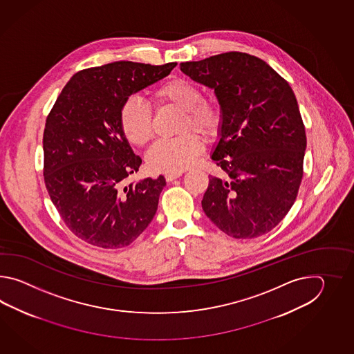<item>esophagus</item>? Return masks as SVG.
Masks as SVG:
<instances>
[{
    "instance_id": "1",
    "label": "esophagus",
    "mask_w": 354,
    "mask_h": 354,
    "mask_svg": "<svg viewBox=\"0 0 354 354\" xmlns=\"http://www.w3.org/2000/svg\"><path fill=\"white\" fill-rule=\"evenodd\" d=\"M182 174H166V180L167 182H172V180H177L178 177H180Z\"/></svg>"
}]
</instances>
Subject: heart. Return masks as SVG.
Returning a JSON list of instances; mask_svg holds the SVG:
<instances>
[{
  "label": "heart",
  "instance_id": "obj_1",
  "mask_svg": "<svg viewBox=\"0 0 354 354\" xmlns=\"http://www.w3.org/2000/svg\"><path fill=\"white\" fill-rule=\"evenodd\" d=\"M151 104L157 109L174 106L182 110L180 133L192 129L205 138H212L223 124V111L218 101L203 97L200 87L185 78H172L162 83L153 91ZM119 124L127 140L134 145H144L153 136V111L136 96H130L122 102ZM201 153L200 138L187 133L153 144L145 162L153 172L180 174L194 166Z\"/></svg>",
  "mask_w": 354,
  "mask_h": 354
}]
</instances>
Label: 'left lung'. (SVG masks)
Segmentation results:
<instances>
[{
	"label": "left lung",
	"instance_id": "1",
	"mask_svg": "<svg viewBox=\"0 0 354 354\" xmlns=\"http://www.w3.org/2000/svg\"><path fill=\"white\" fill-rule=\"evenodd\" d=\"M180 68L215 91L223 111L211 158L224 177L209 176L206 216L236 239L271 232L292 207L304 174L306 134L294 91L264 60L241 52Z\"/></svg>",
	"mask_w": 354,
	"mask_h": 354
}]
</instances>
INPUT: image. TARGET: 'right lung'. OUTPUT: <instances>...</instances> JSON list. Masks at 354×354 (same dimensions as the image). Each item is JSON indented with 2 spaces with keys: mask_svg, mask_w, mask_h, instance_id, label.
I'll return each instance as SVG.
<instances>
[{
  "mask_svg": "<svg viewBox=\"0 0 354 354\" xmlns=\"http://www.w3.org/2000/svg\"><path fill=\"white\" fill-rule=\"evenodd\" d=\"M177 63L113 62L77 72L46 118L44 182L68 229L100 248L127 247L151 224L166 178L127 185L138 172L121 131L122 102L171 73Z\"/></svg>",
  "mask_w": 354,
  "mask_h": 354,
  "instance_id": "right-lung-1",
  "label": "right lung"
}]
</instances>
